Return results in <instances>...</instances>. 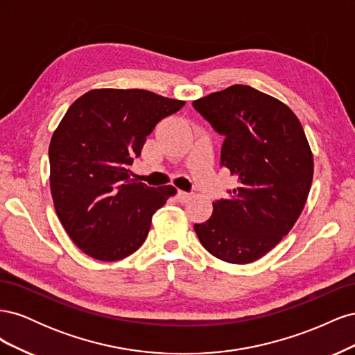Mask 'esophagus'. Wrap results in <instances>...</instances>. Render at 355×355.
I'll return each mask as SVG.
<instances>
[{
	"label": "esophagus",
	"instance_id": "obj_1",
	"mask_svg": "<svg viewBox=\"0 0 355 355\" xmlns=\"http://www.w3.org/2000/svg\"><path fill=\"white\" fill-rule=\"evenodd\" d=\"M191 197H192L191 192H185V191H178V196H176L178 201H180V202L188 201Z\"/></svg>",
	"mask_w": 355,
	"mask_h": 355
}]
</instances>
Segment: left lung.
Masks as SVG:
<instances>
[{"label":"left lung","mask_w":355,"mask_h":355,"mask_svg":"<svg viewBox=\"0 0 355 355\" xmlns=\"http://www.w3.org/2000/svg\"><path fill=\"white\" fill-rule=\"evenodd\" d=\"M225 136L220 166L237 178L230 198L194 230L204 249L230 263H250L282 241L306 202L314 158L302 124L287 105L235 84L192 102Z\"/></svg>","instance_id":"8db88e82"}]
</instances>
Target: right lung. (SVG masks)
I'll return each instance as SVG.
<instances>
[{
	"label": "right lung",
	"instance_id": "obj_1",
	"mask_svg": "<svg viewBox=\"0 0 355 355\" xmlns=\"http://www.w3.org/2000/svg\"><path fill=\"white\" fill-rule=\"evenodd\" d=\"M184 101L141 89H96L75 101L49 146L50 189L58 218L75 245L114 262L135 253L153 214L176 194L130 178L146 136Z\"/></svg>",
	"mask_w": 355,
	"mask_h": 355
}]
</instances>
